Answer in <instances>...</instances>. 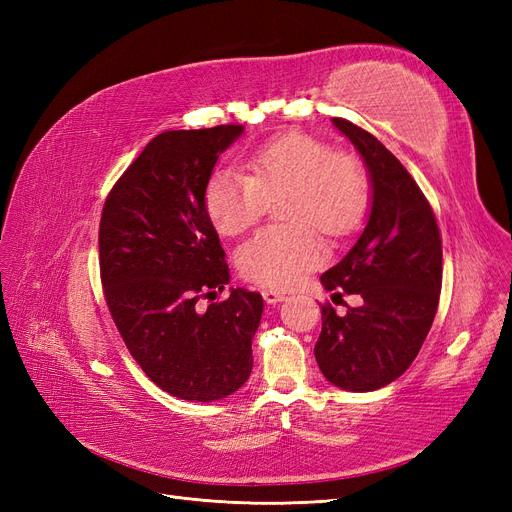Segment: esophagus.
I'll return each instance as SVG.
<instances>
[{
    "label": "esophagus",
    "mask_w": 512,
    "mask_h": 512,
    "mask_svg": "<svg viewBox=\"0 0 512 512\" xmlns=\"http://www.w3.org/2000/svg\"><path fill=\"white\" fill-rule=\"evenodd\" d=\"M263 300H266V304H278V302L285 300V293L266 289V291H263Z\"/></svg>",
    "instance_id": "esophagus-1"
}]
</instances>
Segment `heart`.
Masks as SVG:
<instances>
[{"label":"heart","mask_w":512,"mask_h":512,"mask_svg":"<svg viewBox=\"0 0 512 512\" xmlns=\"http://www.w3.org/2000/svg\"><path fill=\"white\" fill-rule=\"evenodd\" d=\"M251 174L217 170L206 185L204 206L212 225L236 236L259 221L270 200L285 197L289 225L263 227L238 251L244 278L263 287L287 289L319 268L325 246L317 234L344 236L361 223L368 208V180L361 163L334 153L332 146L306 136H280L251 155Z\"/></svg>","instance_id":"heart-1"}]
</instances>
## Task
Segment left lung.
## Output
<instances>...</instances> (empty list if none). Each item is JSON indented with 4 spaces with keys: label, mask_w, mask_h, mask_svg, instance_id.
<instances>
[{
    "label": "left lung",
    "mask_w": 512,
    "mask_h": 512,
    "mask_svg": "<svg viewBox=\"0 0 512 512\" xmlns=\"http://www.w3.org/2000/svg\"><path fill=\"white\" fill-rule=\"evenodd\" d=\"M334 127L368 170L372 200L364 232L321 283L334 295H359L357 308L336 315L323 306L317 364L344 391H374L402 376L421 351L442 287L436 217L402 163L366 129L344 119Z\"/></svg>",
    "instance_id": "left-lung-1"
}]
</instances>
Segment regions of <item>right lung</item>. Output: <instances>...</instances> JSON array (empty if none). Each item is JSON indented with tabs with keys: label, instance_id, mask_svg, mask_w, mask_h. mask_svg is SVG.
<instances>
[{
	"label": "right lung",
	"instance_id": "right-lung-1",
	"mask_svg": "<svg viewBox=\"0 0 512 512\" xmlns=\"http://www.w3.org/2000/svg\"><path fill=\"white\" fill-rule=\"evenodd\" d=\"M242 125L163 131L112 187L100 223V270L114 325L151 381L180 400L214 402L253 370L263 298L229 287L204 191Z\"/></svg>",
	"mask_w": 512,
	"mask_h": 512
}]
</instances>
